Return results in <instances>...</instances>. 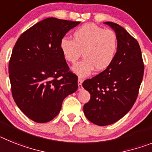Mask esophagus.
Segmentation results:
<instances>
[{
    "label": "esophagus",
    "mask_w": 152,
    "mask_h": 152,
    "mask_svg": "<svg viewBox=\"0 0 152 152\" xmlns=\"http://www.w3.org/2000/svg\"><path fill=\"white\" fill-rule=\"evenodd\" d=\"M83 79L82 78H79L78 79V90H82V83H83Z\"/></svg>",
    "instance_id": "34e87169"
}]
</instances>
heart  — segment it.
<instances>
[{
	"instance_id": "1",
	"label": "heart",
	"mask_w": 152,
	"mask_h": 152,
	"mask_svg": "<svg viewBox=\"0 0 152 152\" xmlns=\"http://www.w3.org/2000/svg\"><path fill=\"white\" fill-rule=\"evenodd\" d=\"M59 48L65 59L75 64L82 55L84 58L73 67V72L80 77L89 76L95 69L100 72L113 62L118 49L116 33L95 24H86L74 31L72 40L62 38Z\"/></svg>"
}]
</instances>
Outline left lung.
Listing matches in <instances>:
<instances>
[{
	"label": "left lung",
	"instance_id": "left-lung-1",
	"mask_svg": "<svg viewBox=\"0 0 152 152\" xmlns=\"http://www.w3.org/2000/svg\"><path fill=\"white\" fill-rule=\"evenodd\" d=\"M118 39V49L107 69L83 83L90 94L84 114L92 123L110 125L125 115L134 104L144 75V62L137 41L116 23L107 21Z\"/></svg>",
	"mask_w": 152,
	"mask_h": 152
}]
</instances>
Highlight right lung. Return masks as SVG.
<instances>
[{
    "label": "right lung",
    "mask_w": 152,
    "mask_h": 152,
    "mask_svg": "<svg viewBox=\"0 0 152 152\" xmlns=\"http://www.w3.org/2000/svg\"><path fill=\"white\" fill-rule=\"evenodd\" d=\"M80 21L48 18L23 32L15 43L8 72L15 102L29 119L45 123L58 115L62 101L78 89L60 40Z\"/></svg>",
    "instance_id": "1"
}]
</instances>
